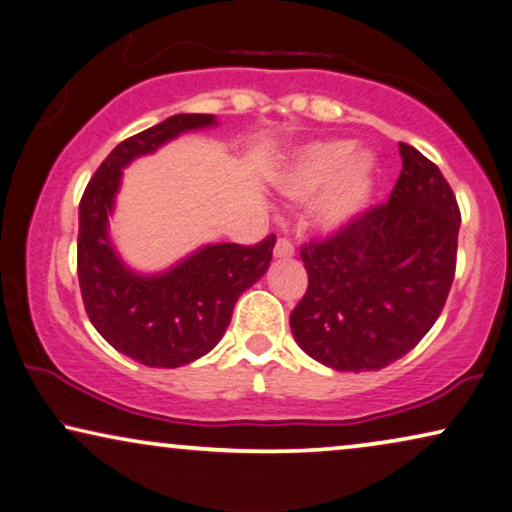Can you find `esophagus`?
<instances>
[{
    "mask_svg": "<svg viewBox=\"0 0 512 512\" xmlns=\"http://www.w3.org/2000/svg\"><path fill=\"white\" fill-rule=\"evenodd\" d=\"M274 255L281 257V260H290V257L295 255V245H292L288 238H278L276 248H274Z\"/></svg>",
    "mask_w": 512,
    "mask_h": 512,
    "instance_id": "esophagus-1",
    "label": "esophagus"
}]
</instances>
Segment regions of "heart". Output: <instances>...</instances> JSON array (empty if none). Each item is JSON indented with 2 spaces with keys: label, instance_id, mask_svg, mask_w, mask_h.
Masks as SVG:
<instances>
[{
  "label": "heart",
  "instance_id": "b5f03b06",
  "mask_svg": "<svg viewBox=\"0 0 512 512\" xmlns=\"http://www.w3.org/2000/svg\"><path fill=\"white\" fill-rule=\"evenodd\" d=\"M374 182L377 159L370 152H353L349 140H316L295 154L281 177V189L297 201L320 194L313 217L325 231H339L365 213Z\"/></svg>",
  "mask_w": 512,
  "mask_h": 512
}]
</instances>
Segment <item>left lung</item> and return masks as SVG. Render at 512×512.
Segmentation results:
<instances>
[{
  "label": "left lung",
  "instance_id": "1",
  "mask_svg": "<svg viewBox=\"0 0 512 512\" xmlns=\"http://www.w3.org/2000/svg\"><path fill=\"white\" fill-rule=\"evenodd\" d=\"M388 203L302 248L309 288L290 313L297 344L339 372H370L417 346L447 302L461 213L440 168L400 142Z\"/></svg>",
  "mask_w": 512,
  "mask_h": 512
}]
</instances>
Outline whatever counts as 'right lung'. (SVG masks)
Wrapping results in <instances>:
<instances>
[{
  "instance_id": "right-lung-1",
  "label": "right lung",
  "mask_w": 512,
  "mask_h": 512,
  "mask_svg": "<svg viewBox=\"0 0 512 512\" xmlns=\"http://www.w3.org/2000/svg\"><path fill=\"white\" fill-rule=\"evenodd\" d=\"M213 114H175L119 142L88 182L79 203L77 274L88 318L109 346L147 367H180L220 342L236 299L267 274L276 236L257 245H203L161 274L128 269L109 241L121 173L138 156L196 128Z\"/></svg>"
}]
</instances>
